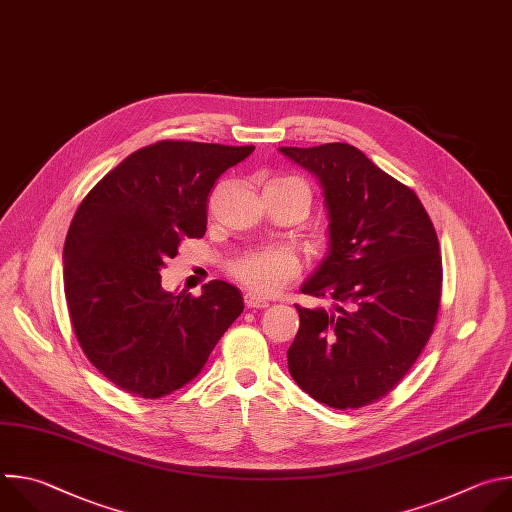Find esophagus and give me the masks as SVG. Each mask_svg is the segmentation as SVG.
Segmentation results:
<instances>
[{
	"label": "esophagus",
	"instance_id": "obj_1",
	"mask_svg": "<svg viewBox=\"0 0 512 512\" xmlns=\"http://www.w3.org/2000/svg\"><path fill=\"white\" fill-rule=\"evenodd\" d=\"M244 302H246L248 309H266V306H268V300H264V298L252 294V292H248V294L244 296Z\"/></svg>",
	"mask_w": 512,
	"mask_h": 512
}]
</instances>
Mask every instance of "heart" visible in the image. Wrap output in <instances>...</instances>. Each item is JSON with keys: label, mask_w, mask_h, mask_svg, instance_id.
<instances>
[{"label": "heart", "mask_w": 512, "mask_h": 512, "mask_svg": "<svg viewBox=\"0 0 512 512\" xmlns=\"http://www.w3.org/2000/svg\"><path fill=\"white\" fill-rule=\"evenodd\" d=\"M272 183H302L294 177H276ZM300 258L288 248L248 250L234 258L228 272L244 288L256 294H276L300 274Z\"/></svg>", "instance_id": "b5f03b06"}]
</instances>
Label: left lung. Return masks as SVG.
<instances>
[{"label": "left lung", "mask_w": 512, "mask_h": 512, "mask_svg": "<svg viewBox=\"0 0 512 512\" xmlns=\"http://www.w3.org/2000/svg\"><path fill=\"white\" fill-rule=\"evenodd\" d=\"M315 173L329 210V252L302 294L333 298V311L298 306L288 371L311 397L355 410L387 395L434 331L442 256L420 197L357 147H280Z\"/></svg>", "instance_id": "1"}]
</instances>
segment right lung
Returning a JSON list of instances; mask_svg holds the SVG:
<instances>
[{
  "label": "right lung",
  "mask_w": 512,
  "mask_h": 512,
  "mask_svg": "<svg viewBox=\"0 0 512 512\" xmlns=\"http://www.w3.org/2000/svg\"><path fill=\"white\" fill-rule=\"evenodd\" d=\"M252 145L157 141L102 177L64 242V294L76 341L119 389L157 399L195 379L242 315V292L212 280L167 292L161 270L208 226V195Z\"/></svg>",
  "instance_id": "obj_1"
}]
</instances>
